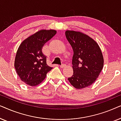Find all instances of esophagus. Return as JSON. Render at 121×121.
I'll list each match as a JSON object with an SVG mask.
<instances>
[{"instance_id":"1","label":"esophagus","mask_w":121,"mask_h":121,"mask_svg":"<svg viewBox=\"0 0 121 121\" xmlns=\"http://www.w3.org/2000/svg\"><path fill=\"white\" fill-rule=\"evenodd\" d=\"M65 67H66L65 64H62V65H61L60 66V67L61 68H63Z\"/></svg>"}]
</instances>
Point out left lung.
<instances>
[{"label":"left lung","mask_w":121,"mask_h":121,"mask_svg":"<svg viewBox=\"0 0 121 121\" xmlns=\"http://www.w3.org/2000/svg\"><path fill=\"white\" fill-rule=\"evenodd\" d=\"M65 36L74 52L73 75L68 80L76 89L88 87L95 82L103 68L101 50L94 39L82 32L67 30Z\"/></svg>","instance_id":"obj_1"}]
</instances>
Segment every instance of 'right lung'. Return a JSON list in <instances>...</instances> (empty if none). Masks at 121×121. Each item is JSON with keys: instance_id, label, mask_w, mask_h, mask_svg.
<instances>
[{"instance_id": "add662e5", "label": "right lung", "mask_w": 121, "mask_h": 121, "mask_svg": "<svg viewBox=\"0 0 121 121\" xmlns=\"http://www.w3.org/2000/svg\"><path fill=\"white\" fill-rule=\"evenodd\" d=\"M56 33L54 30H41L28 37L19 46L14 67L21 81L27 85H39L52 69L47 64V57L42 53V49Z\"/></svg>"}]
</instances>
